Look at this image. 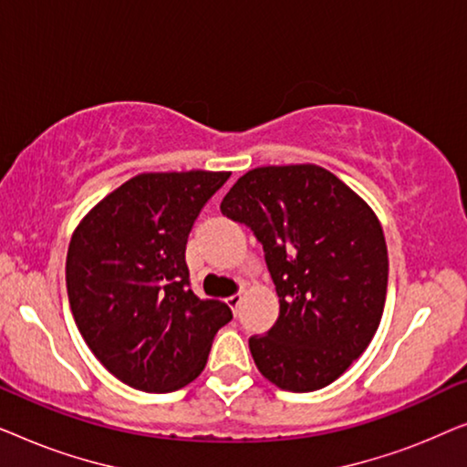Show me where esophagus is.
<instances>
[{"label":"esophagus","instance_id":"1","mask_svg":"<svg viewBox=\"0 0 467 467\" xmlns=\"http://www.w3.org/2000/svg\"><path fill=\"white\" fill-rule=\"evenodd\" d=\"M225 302H227V306L234 310V315H235V312H238V306L242 302V296H240V293H234V296H229Z\"/></svg>","mask_w":467,"mask_h":467}]
</instances>
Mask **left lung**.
Here are the masks:
<instances>
[{"instance_id": "8db88e82", "label": "left lung", "mask_w": 467, "mask_h": 467, "mask_svg": "<svg viewBox=\"0 0 467 467\" xmlns=\"http://www.w3.org/2000/svg\"><path fill=\"white\" fill-rule=\"evenodd\" d=\"M221 213L261 242L280 299L274 327L248 340L254 366L285 391L331 385L385 308L389 257L374 210L331 171L299 163L246 171Z\"/></svg>"}]
</instances>
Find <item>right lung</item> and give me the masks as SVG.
I'll return each instance as SVG.
<instances>
[{"instance_id":"add662e5","label":"right lung","mask_w":467,"mask_h":467,"mask_svg":"<svg viewBox=\"0 0 467 467\" xmlns=\"http://www.w3.org/2000/svg\"><path fill=\"white\" fill-rule=\"evenodd\" d=\"M232 171H150L106 195L67 248L69 308L87 347L146 393L189 385L232 310L191 291V227Z\"/></svg>"}]
</instances>
